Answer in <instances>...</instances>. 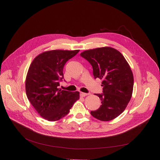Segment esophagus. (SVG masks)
Listing matches in <instances>:
<instances>
[{
	"mask_svg": "<svg viewBox=\"0 0 160 160\" xmlns=\"http://www.w3.org/2000/svg\"><path fill=\"white\" fill-rule=\"evenodd\" d=\"M89 95V93H82V92H81L80 93V96L81 97H86V96H88Z\"/></svg>",
	"mask_w": 160,
	"mask_h": 160,
	"instance_id": "34e87169",
	"label": "esophagus"
}]
</instances>
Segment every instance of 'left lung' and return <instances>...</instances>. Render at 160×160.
Returning <instances> with one entry per match:
<instances>
[{"label": "left lung", "mask_w": 160, "mask_h": 160, "mask_svg": "<svg viewBox=\"0 0 160 160\" xmlns=\"http://www.w3.org/2000/svg\"><path fill=\"white\" fill-rule=\"evenodd\" d=\"M92 65L95 78L102 79V94L97 95L102 104L91 115L102 121H109L120 115L131 99L133 76L123 55L110 47L87 50L80 53Z\"/></svg>", "instance_id": "1"}]
</instances>
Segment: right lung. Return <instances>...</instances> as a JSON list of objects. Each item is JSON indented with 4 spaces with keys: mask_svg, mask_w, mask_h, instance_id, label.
<instances>
[{
    "mask_svg": "<svg viewBox=\"0 0 160 160\" xmlns=\"http://www.w3.org/2000/svg\"><path fill=\"white\" fill-rule=\"evenodd\" d=\"M80 50H48L38 55L31 63L25 82L28 99L45 119L56 121L69 113L80 98L78 91L58 88L63 78L65 63Z\"/></svg>",
    "mask_w": 160,
    "mask_h": 160,
    "instance_id": "right-lung-1",
    "label": "right lung"
}]
</instances>
